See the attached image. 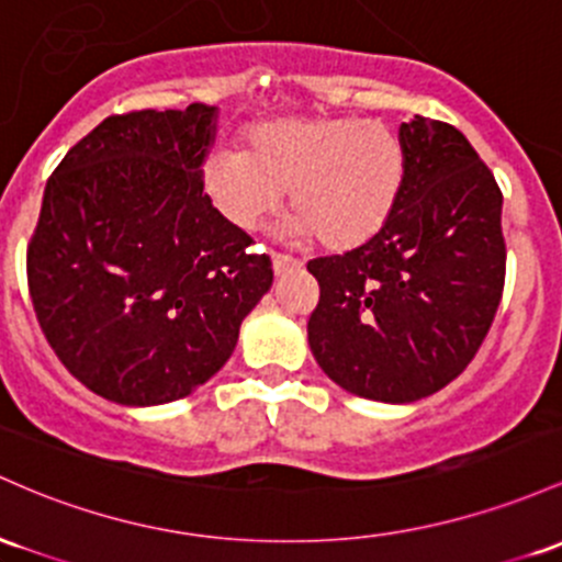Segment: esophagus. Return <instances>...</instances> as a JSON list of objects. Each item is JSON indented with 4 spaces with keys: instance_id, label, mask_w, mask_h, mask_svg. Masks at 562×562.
<instances>
[{
    "instance_id": "obj_1",
    "label": "esophagus",
    "mask_w": 562,
    "mask_h": 562,
    "mask_svg": "<svg viewBox=\"0 0 562 562\" xmlns=\"http://www.w3.org/2000/svg\"><path fill=\"white\" fill-rule=\"evenodd\" d=\"M271 263H274V271H277V274H282V271H288V269L301 267L299 258L285 256V252H271Z\"/></svg>"
}]
</instances>
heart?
Returning a JSON list of instances; mask_svg holds the SVG:
<instances>
[{"instance_id":"obj_1","label":"heart","mask_w":562,"mask_h":562,"mask_svg":"<svg viewBox=\"0 0 562 562\" xmlns=\"http://www.w3.org/2000/svg\"><path fill=\"white\" fill-rule=\"evenodd\" d=\"M405 176L397 133L379 120L291 116L245 131L243 151L202 162V189L243 232H256L291 191V232L347 250L368 243L390 218Z\"/></svg>"}]
</instances>
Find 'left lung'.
I'll list each match as a JSON object with an SVG mask.
<instances>
[{
    "label": "left lung",
    "instance_id": "1",
    "mask_svg": "<svg viewBox=\"0 0 562 562\" xmlns=\"http://www.w3.org/2000/svg\"><path fill=\"white\" fill-rule=\"evenodd\" d=\"M405 176L390 218L360 248L306 263L319 285L310 347L366 400L413 403L464 371L488 336L507 271L502 189L464 133L400 125Z\"/></svg>",
    "mask_w": 562,
    "mask_h": 562
}]
</instances>
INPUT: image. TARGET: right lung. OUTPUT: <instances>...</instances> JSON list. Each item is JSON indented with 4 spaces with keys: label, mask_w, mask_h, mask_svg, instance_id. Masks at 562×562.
I'll return each mask as SVG.
<instances>
[{
    "label": "right lung",
    "mask_w": 562,
    "mask_h": 562,
    "mask_svg": "<svg viewBox=\"0 0 562 562\" xmlns=\"http://www.w3.org/2000/svg\"><path fill=\"white\" fill-rule=\"evenodd\" d=\"M215 106L111 114L60 159L26 250L58 360L120 405L187 397L226 366L271 258L213 207Z\"/></svg>",
    "instance_id": "add662e5"
}]
</instances>
